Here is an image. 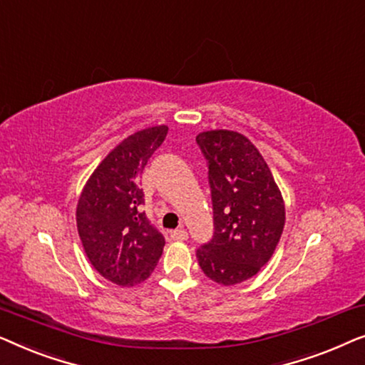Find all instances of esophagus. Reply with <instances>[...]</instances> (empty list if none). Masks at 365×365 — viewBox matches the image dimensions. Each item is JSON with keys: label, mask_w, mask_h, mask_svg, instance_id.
<instances>
[{"label": "esophagus", "mask_w": 365, "mask_h": 365, "mask_svg": "<svg viewBox=\"0 0 365 365\" xmlns=\"http://www.w3.org/2000/svg\"><path fill=\"white\" fill-rule=\"evenodd\" d=\"M171 239L173 241H186L187 231L184 227H179V229H176V231L171 232Z\"/></svg>", "instance_id": "obj_1"}]
</instances>
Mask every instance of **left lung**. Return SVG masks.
Wrapping results in <instances>:
<instances>
[{
    "instance_id": "left-lung-1",
    "label": "left lung",
    "mask_w": 365,
    "mask_h": 365,
    "mask_svg": "<svg viewBox=\"0 0 365 365\" xmlns=\"http://www.w3.org/2000/svg\"><path fill=\"white\" fill-rule=\"evenodd\" d=\"M196 141L209 163L214 211V236L197 249V262L211 281L236 286L272 257L286 206L262 154L244 134L211 129Z\"/></svg>"
}]
</instances>
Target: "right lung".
Returning <instances> with one entry per match:
<instances>
[{
  "mask_svg": "<svg viewBox=\"0 0 365 365\" xmlns=\"http://www.w3.org/2000/svg\"><path fill=\"white\" fill-rule=\"evenodd\" d=\"M168 126L124 138L98 164L79 194L76 226L91 266L109 282L133 287L151 276L164 237L149 224L139 187L148 159L161 146Z\"/></svg>",
  "mask_w": 365,
  "mask_h": 365,
  "instance_id": "add662e5",
  "label": "right lung"
}]
</instances>
